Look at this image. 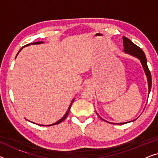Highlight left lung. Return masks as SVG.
<instances>
[{
  "label": "left lung",
  "instance_id": "1",
  "mask_svg": "<svg viewBox=\"0 0 158 158\" xmlns=\"http://www.w3.org/2000/svg\"><path fill=\"white\" fill-rule=\"evenodd\" d=\"M123 42H124V51L125 52L129 53V55L132 56H135V57H137L138 59H139L140 61H141V63L142 64V66H143L144 72H145L147 77H148L149 94H150L151 87H152V77H151L150 71L148 68V64H147V59H146V56L144 55V52L139 47H138L137 45L134 44L130 40H129V39L127 38L126 36H123ZM99 117H100V116H99ZM101 118V119H103L102 118ZM125 124V123H118V124Z\"/></svg>",
  "mask_w": 158,
  "mask_h": 158
}]
</instances>
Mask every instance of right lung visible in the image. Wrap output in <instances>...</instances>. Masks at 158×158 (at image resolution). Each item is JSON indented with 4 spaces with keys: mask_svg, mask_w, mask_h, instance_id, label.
Segmentation results:
<instances>
[{
    "mask_svg": "<svg viewBox=\"0 0 158 158\" xmlns=\"http://www.w3.org/2000/svg\"><path fill=\"white\" fill-rule=\"evenodd\" d=\"M41 43H42V42H34V43H31V44H41ZM30 44H27V45H25V46H28V45H29ZM25 46H23V47H22V48H21L20 50H19V52H20L21 49H22L23 47H24ZM19 52H18V54H19ZM18 54H17V55H18ZM17 55H16V56H17ZM73 101H74V99H73V100L72 101V102H71V103H70V107H69V109H68V111H67V112H66V114H64V116H63V117H62L61 119H60L59 121H57V122H55V123H54V124H49V125H41V124H38V125H40V126H52V125H55V124H60V123H61L62 122H63V121L65 119V118H67V116H68V115L69 114V111H70V109L71 108V106H72V104H73Z\"/></svg>",
    "mask_w": 158,
    "mask_h": 158,
    "instance_id": "add662e5",
    "label": "right lung"
}]
</instances>
